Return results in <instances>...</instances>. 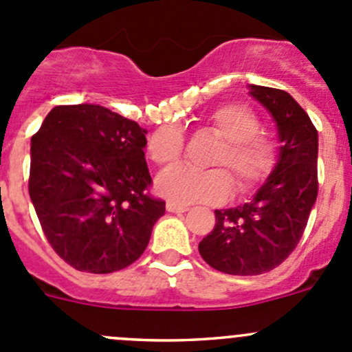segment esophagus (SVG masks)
Here are the masks:
<instances>
[{
    "mask_svg": "<svg viewBox=\"0 0 352 352\" xmlns=\"http://www.w3.org/2000/svg\"><path fill=\"white\" fill-rule=\"evenodd\" d=\"M187 209H189L187 206L175 204V202H166V211L168 212H186Z\"/></svg>",
    "mask_w": 352,
    "mask_h": 352,
    "instance_id": "34e87169",
    "label": "esophagus"
}]
</instances>
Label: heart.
I'll list each match as a JSON object with an SVG mask.
<instances>
[{
	"mask_svg": "<svg viewBox=\"0 0 352 352\" xmlns=\"http://www.w3.org/2000/svg\"><path fill=\"white\" fill-rule=\"evenodd\" d=\"M206 127L221 140L211 158V166L199 170L173 166L156 180V189L170 202L216 204L232 194V180L239 194L261 186L278 163V144L261 131L258 116L242 104H225L209 113ZM184 134L172 124L158 127L150 136L146 150L156 165L168 166L184 153Z\"/></svg>",
	"mask_w": 352,
	"mask_h": 352,
	"instance_id": "1",
	"label": "heart"
}]
</instances>
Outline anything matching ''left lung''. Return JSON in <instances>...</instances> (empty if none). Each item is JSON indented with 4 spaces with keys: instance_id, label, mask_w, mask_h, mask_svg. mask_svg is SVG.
I'll return each mask as SVG.
<instances>
[{
    "instance_id": "obj_1",
    "label": "left lung",
    "mask_w": 352,
    "mask_h": 352,
    "mask_svg": "<svg viewBox=\"0 0 352 352\" xmlns=\"http://www.w3.org/2000/svg\"><path fill=\"white\" fill-rule=\"evenodd\" d=\"M278 124L279 160L252 201L216 209V225L199 243L212 269L233 276L272 271L289 257L307 228L318 194V133L308 113L285 90L250 85Z\"/></svg>"
}]
</instances>
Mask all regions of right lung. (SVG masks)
Returning a JSON list of instances; mask_svg holds the SVG:
<instances>
[{
	"label": "right lung",
	"instance_id": "add662e5",
	"mask_svg": "<svg viewBox=\"0 0 352 352\" xmlns=\"http://www.w3.org/2000/svg\"><path fill=\"white\" fill-rule=\"evenodd\" d=\"M146 131L94 104L58 105L32 136L28 194L56 254L109 274L143 255L165 201L151 196Z\"/></svg>",
	"mask_w": 352,
	"mask_h": 352
}]
</instances>
